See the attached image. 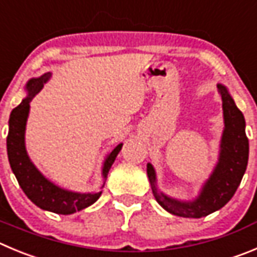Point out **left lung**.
<instances>
[{"instance_id":"8db88e82","label":"left lung","mask_w":257,"mask_h":257,"mask_svg":"<svg viewBox=\"0 0 257 257\" xmlns=\"http://www.w3.org/2000/svg\"><path fill=\"white\" fill-rule=\"evenodd\" d=\"M223 101L224 132L220 142L219 161L200 195L194 201H179L158 193L156 185V174L152 165H147L152 193L156 200L164 209L171 214L185 218H201L222 207L231 200L241 184L248 161V138L244 132V117L236 106L227 88L218 85Z\"/></svg>"}]
</instances>
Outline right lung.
I'll return each mask as SVG.
<instances>
[{
	"instance_id": "add662e5",
	"label": "right lung",
	"mask_w": 257,
	"mask_h": 257,
	"mask_svg": "<svg viewBox=\"0 0 257 257\" xmlns=\"http://www.w3.org/2000/svg\"><path fill=\"white\" fill-rule=\"evenodd\" d=\"M49 77L50 73L48 72L43 74L42 77L29 81L26 85L29 95L19 106L11 111L9 120V134H7V156H9L10 166L18 179L19 185L35 205L58 214H72L93 204L100 198L101 191L95 194H80L58 188L38 171L37 167L30 161L25 150V125L30 101L39 92L43 85L49 80ZM121 146L123 145L116 146L105 160L102 167L104 179L107 177L110 167L114 164L117 153L120 152Z\"/></svg>"
}]
</instances>
